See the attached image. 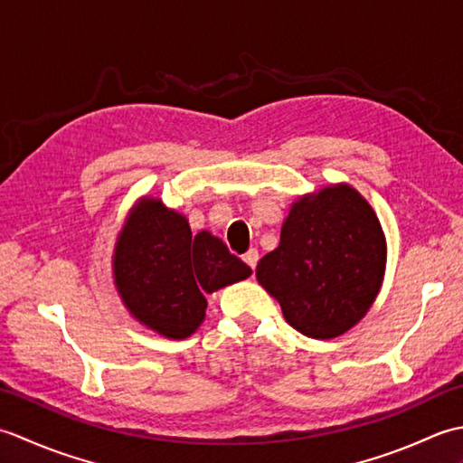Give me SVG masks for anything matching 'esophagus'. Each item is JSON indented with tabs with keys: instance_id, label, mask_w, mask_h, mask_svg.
Here are the masks:
<instances>
[{
	"instance_id": "obj_1",
	"label": "esophagus",
	"mask_w": 463,
	"mask_h": 463,
	"mask_svg": "<svg viewBox=\"0 0 463 463\" xmlns=\"http://www.w3.org/2000/svg\"><path fill=\"white\" fill-rule=\"evenodd\" d=\"M242 260L247 262L249 267L252 269V272H254V270H257V264H259V250H257V249H250V250H247V252H244Z\"/></svg>"
}]
</instances>
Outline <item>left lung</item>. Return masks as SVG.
I'll return each mask as SVG.
<instances>
[{
  "label": "left lung",
  "instance_id": "8db88e82",
  "mask_svg": "<svg viewBox=\"0 0 463 463\" xmlns=\"http://www.w3.org/2000/svg\"><path fill=\"white\" fill-rule=\"evenodd\" d=\"M386 242L372 206L348 184L292 204L280 244L259 260L257 279L304 336L350 330L380 290Z\"/></svg>",
  "mask_w": 463,
  "mask_h": 463
}]
</instances>
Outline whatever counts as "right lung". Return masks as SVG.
<instances>
[{"instance_id": "1", "label": "right lung", "mask_w": 463, "mask_h": 463, "mask_svg": "<svg viewBox=\"0 0 463 463\" xmlns=\"http://www.w3.org/2000/svg\"><path fill=\"white\" fill-rule=\"evenodd\" d=\"M115 282L127 308L169 338H186L204 318V292L244 280L252 270L209 232L193 237L184 216L143 201L115 249Z\"/></svg>"}]
</instances>
